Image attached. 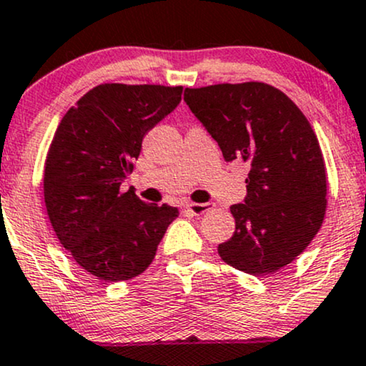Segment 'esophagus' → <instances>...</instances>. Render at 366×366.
I'll list each match as a JSON object with an SVG mask.
<instances>
[{
	"instance_id": "obj_1",
	"label": "esophagus",
	"mask_w": 366,
	"mask_h": 366,
	"mask_svg": "<svg viewBox=\"0 0 366 366\" xmlns=\"http://www.w3.org/2000/svg\"><path fill=\"white\" fill-rule=\"evenodd\" d=\"M186 211L192 217H201L206 211H209V204H202V202H189L186 206Z\"/></svg>"
}]
</instances>
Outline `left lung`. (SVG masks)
<instances>
[{"label": "left lung", "mask_w": 366, "mask_h": 366, "mask_svg": "<svg viewBox=\"0 0 366 366\" xmlns=\"http://www.w3.org/2000/svg\"><path fill=\"white\" fill-rule=\"evenodd\" d=\"M184 100L225 162L250 167L245 201L230 208L235 233L218 245L219 257L254 276L281 269L309 247L327 208L325 164L310 122L262 81L186 88Z\"/></svg>", "instance_id": "1"}]
</instances>
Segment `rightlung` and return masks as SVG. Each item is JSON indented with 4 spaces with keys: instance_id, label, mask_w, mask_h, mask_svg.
Returning <instances> with one entry per match:
<instances>
[{
    "instance_id": "add662e5",
    "label": "right lung",
    "mask_w": 366,
    "mask_h": 366,
    "mask_svg": "<svg viewBox=\"0 0 366 366\" xmlns=\"http://www.w3.org/2000/svg\"><path fill=\"white\" fill-rule=\"evenodd\" d=\"M180 95L182 86L102 83L57 126L44 165V201L57 239L95 278L117 283L141 274L179 217L174 206L141 201L121 184L144 134Z\"/></svg>"
}]
</instances>
